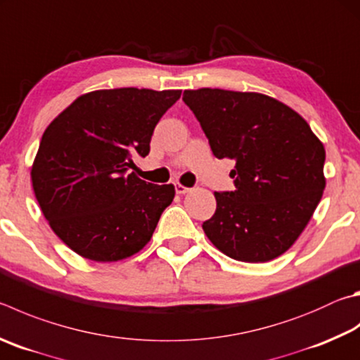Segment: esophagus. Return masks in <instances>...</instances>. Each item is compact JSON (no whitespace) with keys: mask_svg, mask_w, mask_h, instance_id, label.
Wrapping results in <instances>:
<instances>
[{"mask_svg":"<svg viewBox=\"0 0 360 360\" xmlns=\"http://www.w3.org/2000/svg\"><path fill=\"white\" fill-rule=\"evenodd\" d=\"M174 188H176V193H179V195H184L187 192H191V188L186 187V186H182V184H176Z\"/></svg>","mask_w":360,"mask_h":360,"instance_id":"1","label":"esophagus"}]
</instances>
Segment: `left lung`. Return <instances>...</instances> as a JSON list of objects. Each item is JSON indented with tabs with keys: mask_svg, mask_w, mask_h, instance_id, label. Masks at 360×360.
Returning <instances> with one entry per match:
<instances>
[{
	"mask_svg": "<svg viewBox=\"0 0 360 360\" xmlns=\"http://www.w3.org/2000/svg\"><path fill=\"white\" fill-rule=\"evenodd\" d=\"M217 159H233V192H214L217 209L202 224L226 257L266 263L296 243L326 187L323 143L285 103L259 93L187 89Z\"/></svg>",
	"mask_w": 360,
	"mask_h": 360,
	"instance_id": "8db88e82",
	"label": "left lung"
}]
</instances>
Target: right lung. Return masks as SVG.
<instances>
[{
  "instance_id": "add662e5",
  "label": "right lung",
  "mask_w": 360,
  "mask_h": 360,
  "mask_svg": "<svg viewBox=\"0 0 360 360\" xmlns=\"http://www.w3.org/2000/svg\"><path fill=\"white\" fill-rule=\"evenodd\" d=\"M179 97V89L93 91L45 129L32 188L51 230L80 257L120 261L149 243L174 186L129 172L134 155L149 154L154 127Z\"/></svg>"
}]
</instances>
